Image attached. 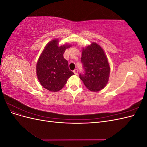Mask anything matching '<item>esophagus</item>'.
Returning a JSON list of instances; mask_svg holds the SVG:
<instances>
[{"label":"esophagus","mask_w":147,"mask_h":147,"mask_svg":"<svg viewBox=\"0 0 147 147\" xmlns=\"http://www.w3.org/2000/svg\"><path fill=\"white\" fill-rule=\"evenodd\" d=\"M74 73L75 75H78V70L77 69H75L74 70Z\"/></svg>","instance_id":"esophagus-1"}]
</instances>
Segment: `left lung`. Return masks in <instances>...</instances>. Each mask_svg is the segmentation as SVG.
<instances>
[{
    "instance_id": "left-lung-1",
    "label": "left lung",
    "mask_w": 147,
    "mask_h": 147,
    "mask_svg": "<svg viewBox=\"0 0 147 147\" xmlns=\"http://www.w3.org/2000/svg\"><path fill=\"white\" fill-rule=\"evenodd\" d=\"M82 63L85 71L80 78L89 90L99 91L108 83L110 67L105 51L96 42L82 48Z\"/></svg>"
}]
</instances>
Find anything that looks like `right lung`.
Wrapping results in <instances>:
<instances>
[{
	"label": "right lung",
	"mask_w": 147,
	"mask_h": 147,
	"mask_svg": "<svg viewBox=\"0 0 147 147\" xmlns=\"http://www.w3.org/2000/svg\"><path fill=\"white\" fill-rule=\"evenodd\" d=\"M71 46L67 43L59 46V39L56 38L48 42L43 50L37 63L36 74L40 83L47 90L60 91L68 78L74 75L63 57L66 49Z\"/></svg>",
	"instance_id": "right-lung-1"
}]
</instances>
